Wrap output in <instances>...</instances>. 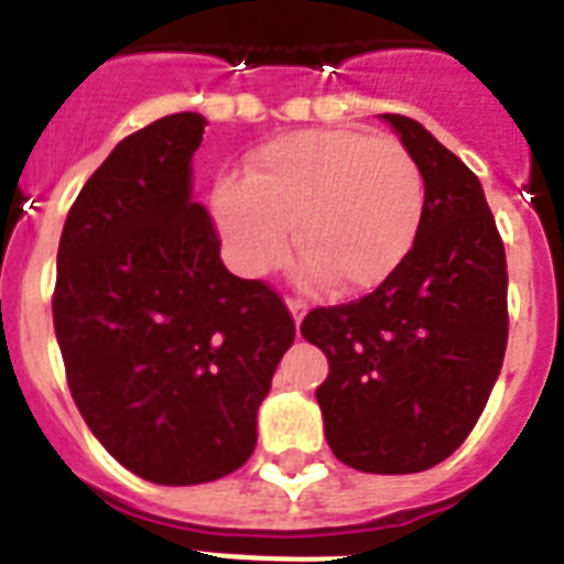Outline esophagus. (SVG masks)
Segmentation results:
<instances>
[{
  "instance_id": "esophagus-1",
  "label": "esophagus",
  "mask_w": 564,
  "mask_h": 564,
  "mask_svg": "<svg viewBox=\"0 0 564 564\" xmlns=\"http://www.w3.org/2000/svg\"><path fill=\"white\" fill-rule=\"evenodd\" d=\"M286 306H289V312H292L294 323H301L303 314H306V308H308L301 297H286Z\"/></svg>"
}]
</instances>
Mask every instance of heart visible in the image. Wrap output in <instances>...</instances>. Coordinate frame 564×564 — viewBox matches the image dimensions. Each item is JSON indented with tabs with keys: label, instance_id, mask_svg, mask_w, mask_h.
Listing matches in <instances>:
<instances>
[{
	"label": "heart",
	"instance_id": "heart-1",
	"mask_svg": "<svg viewBox=\"0 0 564 564\" xmlns=\"http://www.w3.org/2000/svg\"><path fill=\"white\" fill-rule=\"evenodd\" d=\"M427 210L415 156L390 137L357 129L283 134L250 156L247 176L216 180L210 213L227 258L263 275L301 250L306 283L368 292L413 250Z\"/></svg>",
	"mask_w": 564,
	"mask_h": 564
}]
</instances>
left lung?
<instances>
[{
  "instance_id": "left-lung-1",
  "label": "left lung",
  "mask_w": 564,
  "mask_h": 564,
  "mask_svg": "<svg viewBox=\"0 0 564 564\" xmlns=\"http://www.w3.org/2000/svg\"><path fill=\"white\" fill-rule=\"evenodd\" d=\"M382 118L424 174L419 238L388 281L312 308L301 334L328 357L317 402L332 453L359 471L410 475L449 458L489 402L509 339V272L478 176L421 123Z\"/></svg>"
}]
</instances>
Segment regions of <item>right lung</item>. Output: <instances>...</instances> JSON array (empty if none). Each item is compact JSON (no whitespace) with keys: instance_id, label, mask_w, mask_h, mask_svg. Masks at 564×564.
I'll use <instances>...</instances> for the list:
<instances>
[{"instance_id":"right-lung-1","label":"right lung","mask_w":564,"mask_h":564,"mask_svg":"<svg viewBox=\"0 0 564 564\" xmlns=\"http://www.w3.org/2000/svg\"><path fill=\"white\" fill-rule=\"evenodd\" d=\"M205 126L180 111L120 140L58 241L53 323L69 393L111 458L162 486L247 464L294 339L281 294L227 272L210 213L191 199Z\"/></svg>"}]
</instances>
